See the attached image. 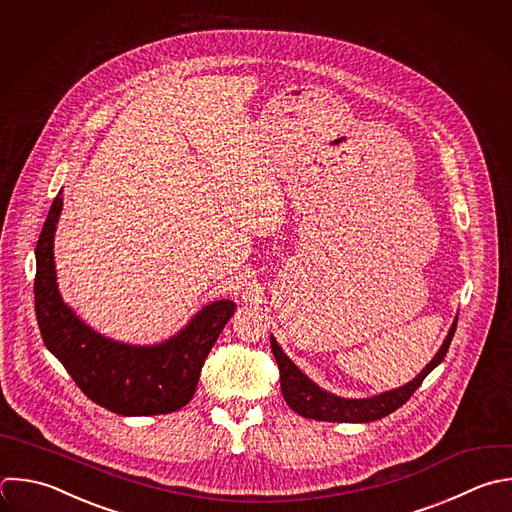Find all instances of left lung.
I'll return each instance as SVG.
<instances>
[{
  "label": "left lung",
  "mask_w": 512,
  "mask_h": 512,
  "mask_svg": "<svg viewBox=\"0 0 512 512\" xmlns=\"http://www.w3.org/2000/svg\"><path fill=\"white\" fill-rule=\"evenodd\" d=\"M456 322H458V316L454 318L442 346L432 356V360L420 370L418 376H414L404 386H398L368 398H344L320 388L286 356V352L278 346L276 338L270 336L272 352L280 368L282 396L286 404L304 418H314L324 422H372V420L384 418L396 408H400L412 396V392L422 384V380L444 360L456 330Z\"/></svg>",
  "instance_id": "left-lung-1"
}]
</instances>
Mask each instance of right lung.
Returning a JSON list of instances; mask_svg holds the SVG:
<instances>
[{"instance_id":"1","label":"right lung","mask_w":512,"mask_h":512,"mask_svg":"<svg viewBox=\"0 0 512 512\" xmlns=\"http://www.w3.org/2000/svg\"><path fill=\"white\" fill-rule=\"evenodd\" d=\"M62 208L60 190L36 246L34 296L44 344L90 400L116 414L152 416L186 406L236 302L206 304L178 334L158 344H128L100 334L64 302L58 288L54 236Z\"/></svg>"}]
</instances>
